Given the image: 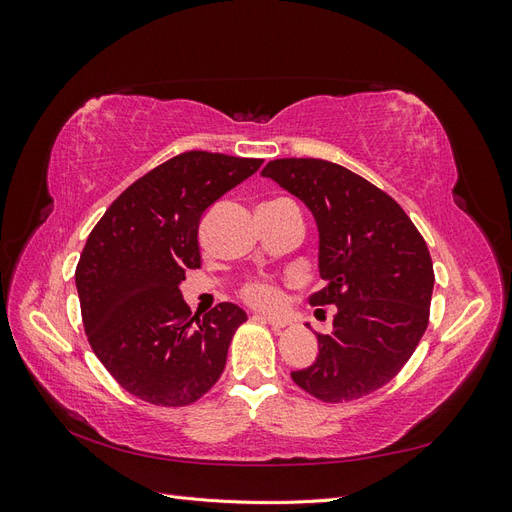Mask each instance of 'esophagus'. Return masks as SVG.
<instances>
[{"label": "esophagus", "instance_id": "34e87169", "mask_svg": "<svg viewBox=\"0 0 512 512\" xmlns=\"http://www.w3.org/2000/svg\"><path fill=\"white\" fill-rule=\"evenodd\" d=\"M254 318H256V320H260V322H269L273 329H284V327H286V320H284V318H277V316H265V314H256Z\"/></svg>", "mask_w": 512, "mask_h": 512}]
</instances>
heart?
<instances>
[{
  "mask_svg": "<svg viewBox=\"0 0 512 512\" xmlns=\"http://www.w3.org/2000/svg\"><path fill=\"white\" fill-rule=\"evenodd\" d=\"M243 297L250 301L256 307L262 309H275L280 307L284 297H282V290L277 288L273 282H252L247 284L243 290Z\"/></svg>",
  "mask_w": 512,
  "mask_h": 512,
  "instance_id": "b5f03b06",
  "label": "heart"
}]
</instances>
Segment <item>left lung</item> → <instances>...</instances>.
<instances>
[{
    "label": "left lung",
    "instance_id": "8db88e82",
    "mask_svg": "<svg viewBox=\"0 0 512 512\" xmlns=\"http://www.w3.org/2000/svg\"><path fill=\"white\" fill-rule=\"evenodd\" d=\"M262 177L312 211L327 286L309 303L335 305L333 331L316 333V363L292 371V380L327 404L378 391L408 363L429 324L436 277L425 239L389 194L339 164L284 158Z\"/></svg>",
    "mask_w": 512,
    "mask_h": 512
}]
</instances>
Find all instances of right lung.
I'll return each instance as SVG.
<instances>
[{
	"mask_svg": "<svg viewBox=\"0 0 512 512\" xmlns=\"http://www.w3.org/2000/svg\"><path fill=\"white\" fill-rule=\"evenodd\" d=\"M260 164L179 153L121 192L89 232L74 273L87 339L108 374L147 404L190 406L222 376L247 316L235 303L192 316L179 284L200 267L203 213Z\"/></svg>",
	"mask_w": 512,
	"mask_h": 512,
	"instance_id": "right-lung-1",
	"label": "right lung"
}]
</instances>
